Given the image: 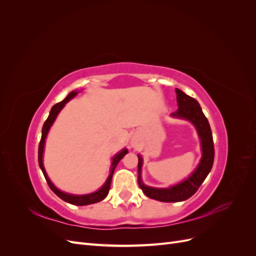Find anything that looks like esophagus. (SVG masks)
I'll use <instances>...</instances> for the list:
<instances>
[{
  "label": "esophagus",
  "mask_w": 256,
  "mask_h": 256,
  "mask_svg": "<svg viewBox=\"0 0 256 256\" xmlns=\"http://www.w3.org/2000/svg\"><path fill=\"white\" fill-rule=\"evenodd\" d=\"M131 145H132V146H136V143H134V142H132V143H131Z\"/></svg>",
  "instance_id": "1"
}]
</instances>
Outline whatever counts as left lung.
Listing matches in <instances>:
<instances>
[{
	"mask_svg": "<svg viewBox=\"0 0 256 256\" xmlns=\"http://www.w3.org/2000/svg\"><path fill=\"white\" fill-rule=\"evenodd\" d=\"M176 99L178 109L171 114L174 118H180L190 122L196 127L198 136L200 138V152L202 157L198 162V166L186 180L171 186L168 188H154L146 186L142 180V166L143 158L141 154H138V182L144 194L152 200H159V202L166 203H175L182 202V200L191 198L203 184L205 178L210 172L214 164V148L212 134L209 122L204 115L202 108H200L198 100L192 98L180 90L176 88Z\"/></svg>",
	"mask_w": 256,
	"mask_h": 256,
	"instance_id": "1",
	"label": "left lung"
}]
</instances>
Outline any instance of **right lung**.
Segmentation results:
<instances>
[{
    "label": "right lung",
    "instance_id": "right-lung-1",
    "mask_svg": "<svg viewBox=\"0 0 256 256\" xmlns=\"http://www.w3.org/2000/svg\"><path fill=\"white\" fill-rule=\"evenodd\" d=\"M78 92H76V90L70 92L68 94V96L63 100V102H60L54 104L52 106L48 118H47V120L44 122V126H42V138H40V147H38V164H40V170L44 173V176L46 178V180H47L50 189L54 193H56V194L60 198L65 200V202H67L69 204L76 205V206H85V205H90V204H94V203H98V202H100V200H102L104 198H106V196H108V193H109L110 187H111V182H112L114 170H115L116 166L118 164V162L124 158V156L128 154V150L122 148L120 152L114 154V157L112 158V164H111V168H110L109 176H108L106 182L95 192L88 193V194H72V193H67V192H64V191L58 189L56 186H54V184L50 180V178H49L47 172H46L44 166V162H42L44 161V150L46 138H47L49 130H50L51 126L53 125V122H56L58 113L66 106V104L69 102V100H72L74 97L78 95Z\"/></svg>",
    "mask_w": 256,
    "mask_h": 256
}]
</instances>
